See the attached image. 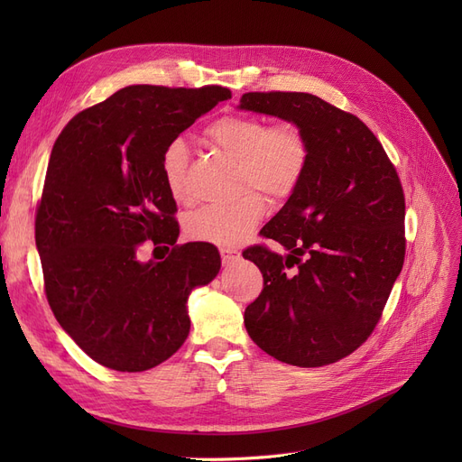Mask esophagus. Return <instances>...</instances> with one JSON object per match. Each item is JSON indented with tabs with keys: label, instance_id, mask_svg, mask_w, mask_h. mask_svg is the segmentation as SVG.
<instances>
[{
	"label": "esophagus",
	"instance_id": "1",
	"mask_svg": "<svg viewBox=\"0 0 462 462\" xmlns=\"http://www.w3.org/2000/svg\"><path fill=\"white\" fill-rule=\"evenodd\" d=\"M219 254H221L223 263H231L235 260H239V256H241L239 253H236V250H231V248H221Z\"/></svg>",
	"mask_w": 462,
	"mask_h": 462
}]
</instances>
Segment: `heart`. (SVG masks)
<instances>
[{"mask_svg": "<svg viewBox=\"0 0 462 462\" xmlns=\"http://www.w3.org/2000/svg\"><path fill=\"white\" fill-rule=\"evenodd\" d=\"M206 138L229 158L239 162L236 189L254 188L272 200H285L297 190L309 163V144L292 123H268L248 116H227L206 129ZM189 148L183 138H173L162 152L165 187L175 200H187L185 173ZM265 214V202L258 192L246 191L239 199L204 206L187 221L192 241L223 248L239 246Z\"/></svg>", "mask_w": 462, "mask_h": 462, "instance_id": "obj_1", "label": "heart"}]
</instances>
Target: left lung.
Listing matches in <instances>:
<instances>
[{"label": "left lung", "instance_id": "1", "mask_svg": "<svg viewBox=\"0 0 462 462\" xmlns=\"http://www.w3.org/2000/svg\"><path fill=\"white\" fill-rule=\"evenodd\" d=\"M236 107L297 125L309 144L297 190L260 231L285 260L263 246L243 253L263 275L245 328L285 365H331L368 339L402 270L401 180L366 125L314 94L248 92Z\"/></svg>", "mask_w": 462, "mask_h": 462}]
</instances>
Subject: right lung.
Returning <instances> with one entry per match:
<instances>
[{
    "label": "right lung",
    "instance_id": "obj_1",
    "mask_svg": "<svg viewBox=\"0 0 462 462\" xmlns=\"http://www.w3.org/2000/svg\"><path fill=\"white\" fill-rule=\"evenodd\" d=\"M231 97L221 87L133 85L80 111L55 141L36 214L46 297L65 333L97 365L144 372L190 331L189 297L219 273L209 243L136 256L146 239L175 245V200L162 152Z\"/></svg>",
    "mask_w": 462,
    "mask_h": 462
}]
</instances>
